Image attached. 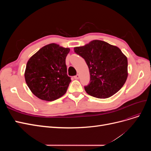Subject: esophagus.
<instances>
[{
    "label": "esophagus",
    "instance_id": "1",
    "mask_svg": "<svg viewBox=\"0 0 151 151\" xmlns=\"http://www.w3.org/2000/svg\"><path fill=\"white\" fill-rule=\"evenodd\" d=\"M79 78V74H77L76 76H74V79H78Z\"/></svg>",
    "mask_w": 151,
    "mask_h": 151
}]
</instances>
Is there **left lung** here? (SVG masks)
Masks as SVG:
<instances>
[{
    "mask_svg": "<svg viewBox=\"0 0 151 151\" xmlns=\"http://www.w3.org/2000/svg\"><path fill=\"white\" fill-rule=\"evenodd\" d=\"M74 49L84 59L89 68L90 81L84 86L88 94L107 98L124 85L128 76V61L119 48L103 41L93 40Z\"/></svg>",
    "mask_w": 151,
    "mask_h": 151,
    "instance_id": "left-lung-1",
    "label": "left lung"
}]
</instances>
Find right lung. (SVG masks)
I'll return each instance as SVG.
<instances>
[{"instance_id":"1","label":"right lung","mask_w":151,"mask_h":151,"mask_svg":"<svg viewBox=\"0 0 151 151\" xmlns=\"http://www.w3.org/2000/svg\"><path fill=\"white\" fill-rule=\"evenodd\" d=\"M69 52L68 48L51 43L42 47L29 59L25 80L36 97L51 101L65 94L71 82L65 64Z\"/></svg>"}]
</instances>
